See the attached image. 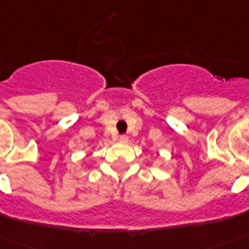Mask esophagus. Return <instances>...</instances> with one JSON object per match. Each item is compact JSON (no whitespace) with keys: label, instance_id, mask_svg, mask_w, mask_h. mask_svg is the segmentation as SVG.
<instances>
[{"label":"esophagus","instance_id":"obj_1","mask_svg":"<svg viewBox=\"0 0 249 249\" xmlns=\"http://www.w3.org/2000/svg\"><path fill=\"white\" fill-rule=\"evenodd\" d=\"M119 142H128V138H127V135H121V136H119Z\"/></svg>","mask_w":249,"mask_h":249}]
</instances>
